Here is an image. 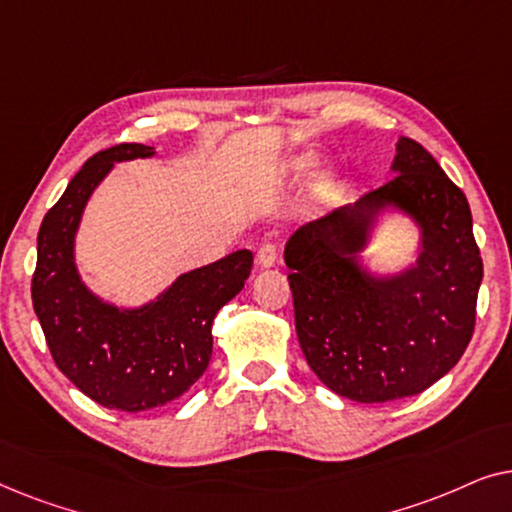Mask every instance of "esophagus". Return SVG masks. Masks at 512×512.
Instances as JSON below:
<instances>
[{
    "label": "esophagus",
    "instance_id": "esophagus-1",
    "mask_svg": "<svg viewBox=\"0 0 512 512\" xmlns=\"http://www.w3.org/2000/svg\"><path fill=\"white\" fill-rule=\"evenodd\" d=\"M277 263V249L272 244H263L256 254V265L258 268H272Z\"/></svg>",
    "mask_w": 512,
    "mask_h": 512
}]
</instances>
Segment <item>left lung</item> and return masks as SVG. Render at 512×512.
Masks as SVG:
<instances>
[{"label":"left lung","instance_id":"obj_1","mask_svg":"<svg viewBox=\"0 0 512 512\" xmlns=\"http://www.w3.org/2000/svg\"><path fill=\"white\" fill-rule=\"evenodd\" d=\"M391 170L387 184L305 223L284 249L300 349L328 389L359 403L417 396L450 373L473 338L482 282L461 188L408 137ZM387 204L416 216L425 249L403 276L370 280L353 254Z\"/></svg>","mask_w":512,"mask_h":512}]
</instances>
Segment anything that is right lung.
Returning <instances> with one entry per match:
<instances>
[{
  "label": "right lung",
  "mask_w": 512,
  "mask_h": 512,
  "mask_svg": "<svg viewBox=\"0 0 512 512\" xmlns=\"http://www.w3.org/2000/svg\"><path fill=\"white\" fill-rule=\"evenodd\" d=\"M153 146L116 144L95 153L48 209L37 237L32 305L62 373L109 410L142 412L179 398L205 373L216 312L242 291L251 251L181 275L156 303L116 310L81 284L74 233L90 193L118 160L149 158Z\"/></svg>",
  "instance_id": "obj_1"
}]
</instances>
